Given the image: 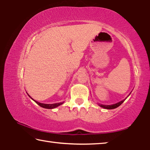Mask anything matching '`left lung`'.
Instances as JSON below:
<instances>
[{"label": "left lung", "instance_id": "8db88e82", "mask_svg": "<svg viewBox=\"0 0 150 150\" xmlns=\"http://www.w3.org/2000/svg\"><path fill=\"white\" fill-rule=\"evenodd\" d=\"M124 100H125V99H124ZM124 100H122V101H120V102H119V103H116V104H115V105H100V106H101V107L105 108H106V109H113V108H116L118 107V106H120V105H121L123 103Z\"/></svg>", "mask_w": 150, "mask_h": 150}]
</instances>
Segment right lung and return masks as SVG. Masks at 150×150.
Returning a JSON list of instances; mask_svg holds the SVG:
<instances>
[{"label": "right lung", "instance_id": "add662e5", "mask_svg": "<svg viewBox=\"0 0 150 150\" xmlns=\"http://www.w3.org/2000/svg\"><path fill=\"white\" fill-rule=\"evenodd\" d=\"M34 101L39 106H41V107H43L44 108H48V109H52V108H54L55 107H57L58 106L61 105L63 103H55V104H43V103H40L39 102H37V101H35V100H34Z\"/></svg>", "mask_w": 150, "mask_h": 150}]
</instances>
